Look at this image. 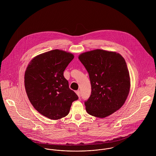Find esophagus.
<instances>
[{
  "label": "esophagus",
  "instance_id": "1",
  "mask_svg": "<svg viewBox=\"0 0 156 156\" xmlns=\"http://www.w3.org/2000/svg\"><path fill=\"white\" fill-rule=\"evenodd\" d=\"M76 94H77L79 98H80V91H79V90H77V91H76Z\"/></svg>",
  "mask_w": 156,
  "mask_h": 156
}]
</instances>
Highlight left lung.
<instances>
[{"label": "left lung", "instance_id": "8db88e82", "mask_svg": "<svg viewBox=\"0 0 156 156\" xmlns=\"http://www.w3.org/2000/svg\"><path fill=\"white\" fill-rule=\"evenodd\" d=\"M79 59L89 74L91 94L85 101L89 115L105 118L120 109L130 88L129 72L119 53L97 49L83 53Z\"/></svg>", "mask_w": 156, "mask_h": 156}]
</instances>
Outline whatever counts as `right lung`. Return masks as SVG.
<instances>
[{
	"label": "right lung",
	"instance_id": "obj_1",
	"mask_svg": "<svg viewBox=\"0 0 156 156\" xmlns=\"http://www.w3.org/2000/svg\"><path fill=\"white\" fill-rule=\"evenodd\" d=\"M73 58L71 53L51 50L34 58L25 71L24 86L29 101L49 119L56 120L67 116L72 103L79 98L64 76Z\"/></svg>",
	"mask_w": 156,
	"mask_h": 156
}]
</instances>
